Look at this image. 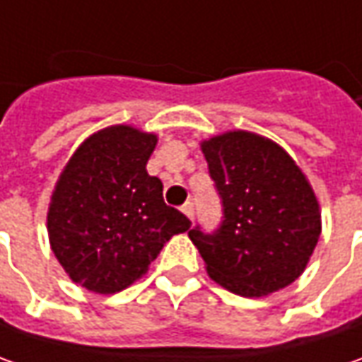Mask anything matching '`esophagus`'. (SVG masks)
Masks as SVG:
<instances>
[{
	"instance_id": "obj_1",
	"label": "esophagus",
	"mask_w": 362,
	"mask_h": 362,
	"mask_svg": "<svg viewBox=\"0 0 362 362\" xmlns=\"http://www.w3.org/2000/svg\"><path fill=\"white\" fill-rule=\"evenodd\" d=\"M182 212H184V214H186V216H188L190 220H194V204L192 202H186V204L182 206Z\"/></svg>"
}]
</instances>
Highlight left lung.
I'll return each mask as SVG.
<instances>
[{
    "label": "left lung",
    "mask_w": 362,
    "mask_h": 362,
    "mask_svg": "<svg viewBox=\"0 0 362 362\" xmlns=\"http://www.w3.org/2000/svg\"><path fill=\"white\" fill-rule=\"evenodd\" d=\"M222 198L214 234L188 232L206 272L240 296H267L294 282L320 238V206L293 156L255 132L230 130L200 144Z\"/></svg>",
    "instance_id": "1"
}]
</instances>
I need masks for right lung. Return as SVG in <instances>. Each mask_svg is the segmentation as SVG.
<instances>
[{
  "label": "right lung",
  "mask_w": 362,
  "mask_h": 362,
  "mask_svg": "<svg viewBox=\"0 0 362 362\" xmlns=\"http://www.w3.org/2000/svg\"><path fill=\"white\" fill-rule=\"evenodd\" d=\"M158 136L116 124L88 136L64 166L47 208V236L76 284L114 294L142 279L190 220L162 198L146 164Z\"/></svg>",
  "instance_id": "add662e5"
}]
</instances>
